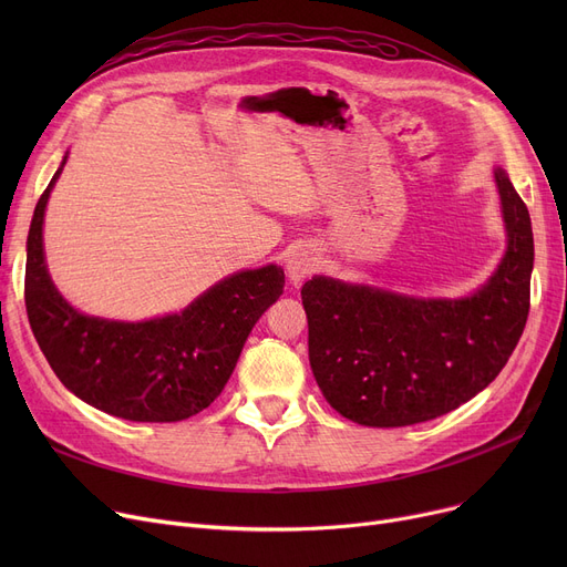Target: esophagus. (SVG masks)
Returning a JSON list of instances; mask_svg holds the SVG:
<instances>
[{"instance_id": "1", "label": "esophagus", "mask_w": 567, "mask_h": 567, "mask_svg": "<svg viewBox=\"0 0 567 567\" xmlns=\"http://www.w3.org/2000/svg\"><path fill=\"white\" fill-rule=\"evenodd\" d=\"M317 268V255L312 248L308 246H299L293 248L289 255H287V276L293 285L303 282L308 276L315 274Z\"/></svg>"}]
</instances>
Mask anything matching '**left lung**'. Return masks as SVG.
Wrapping results in <instances>:
<instances>
[{"label": "left lung", "mask_w": 567, "mask_h": 567, "mask_svg": "<svg viewBox=\"0 0 567 567\" xmlns=\"http://www.w3.org/2000/svg\"><path fill=\"white\" fill-rule=\"evenodd\" d=\"M508 250L466 299H413L315 276L301 289L310 368L344 419L404 427L478 395L515 351L530 308L533 231L508 174L494 169Z\"/></svg>", "instance_id": "8db88e82"}]
</instances>
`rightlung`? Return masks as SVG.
I'll use <instances>...</instances> for the list:
<instances>
[{"label":"right lung","mask_w":567,"mask_h":567,"mask_svg":"<svg viewBox=\"0 0 567 567\" xmlns=\"http://www.w3.org/2000/svg\"><path fill=\"white\" fill-rule=\"evenodd\" d=\"M66 156L43 190L27 236L24 303L50 368L82 402L135 423H176L212 404L231 377L257 319L282 293L276 264L234 274L186 310L110 321L73 310L50 280L43 216Z\"/></svg>","instance_id":"right-lung-1"}]
</instances>
